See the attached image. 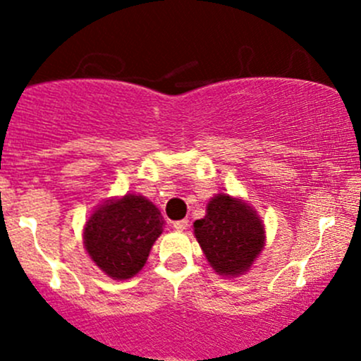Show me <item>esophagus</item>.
Returning <instances> with one entry per match:
<instances>
[{
	"label": "esophagus",
	"instance_id": "esophagus-1",
	"mask_svg": "<svg viewBox=\"0 0 361 361\" xmlns=\"http://www.w3.org/2000/svg\"><path fill=\"white\" fill-rule=\"evenodd\" d=\"M188 227V220H178L173 221V228L174 231H185Z\"/></svg>",
	"mask_w": 361,
	"mask_h": 361
}]
</instances>
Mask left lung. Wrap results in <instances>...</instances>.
<instances>
[{"label": "left lung", "instance_id": "8db88e82", "mask_svg": "<svg viewBox=\"0 0 361 361\" xmlns=\"http://www.w3.org/2000/svg\"><path fill=\"white\" fill-rule=\"evenodd\" d=\"M195 238L211 267L224 276H238L264 248V225L250 206L227 194L207 204V214L194 224Z\"/></svg>", "mask_w": 361, "mask_h": 361}]
</instances>
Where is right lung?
I'll use <instances>...</instances> for the list:
<instances>
[{"label": "right lung", "instance_id": "add662e5", "mask_svg": "<svg viewBox=\"0 0 361 361\" xmlns=\"http://www.w3.org/2000/svg\"><path fill=\"white\" fill-rule=\"evenodd\" d=\"M160 211L143 195L127 194L101 206L83 232L85 250L113 279H129L143 269L155 239L162 234Z\"/></svg>", "mask_w": 361, "mask_h": 361}]
</instances>
